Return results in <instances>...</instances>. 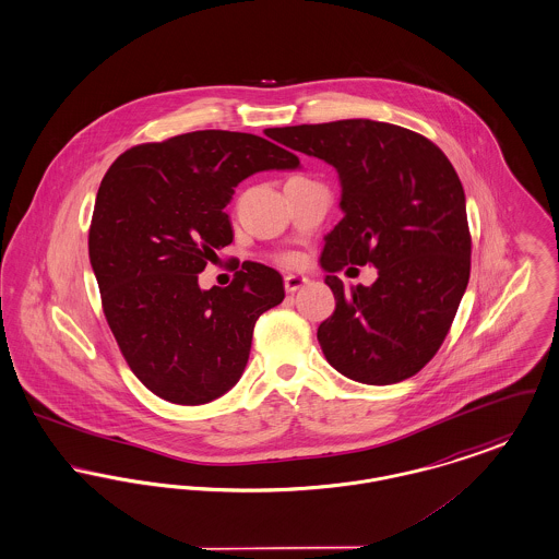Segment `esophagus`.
<instances>
[{"label": "esophagus", "instance_id": "esophagus-1", "mask_svg": "<svg viewBox=\"0 0 559 559\" xmlns=\"http://www.w3.org/2000/svg\"><path fill=\"white\" fill-rule=\"evenodd\" d=\"M306 283H308L306 276L289 274V276H285V292H287V294H296L297 289H301Z\"/></svg>", "mask_w": 559, "mask_h": 559}]
</instances>
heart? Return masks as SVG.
Returning a JSON list of instances; mask_svg holds the SVG:
<instances>
[{
    "mask_svg": "<svg viewBox=\"0 0 559 559\" xmlns=\"http://www.w3.org/2000/svg\"><path fill=\"white\" fill-rule=\"evenodd\" d=\"M281 262L287 263V265H294V263H297V258L296 255H283Z\"/></svg>",
    "mask_w": 559,
    "mask_h": 559,
    "instance_id": "obj_1",
    "label": "heart"
}]
</instances>
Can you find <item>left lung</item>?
Segmentation results:
<instances>
[{"label": "left lung", "instance_id": "8db88e82", "mask_svg": "<svg viewBox=\"0 0 559 559\" xmlns=\"http://www.w3.org/2000/svg\"><path fill=\"white\" fill-rule=\"evenodd\" d=\"M274 139L337 170L342 222L321 265L335 310L317 331L331 367L386 386L412 378L443 344L471 274L459 175L427 136L376 120L272 129ZM371 262V288L343 289L344 264Z\"/></svg>", "mask_w": 559, "mask_h": 559}]
</instances>
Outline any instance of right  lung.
<instances>
[{
	"label": "right lung",
	"instance_id": "obj_1",
	"mask_svg": "<svg viewBox=\"0 0 559 559\" xmlns=\"http://www.w3.org/2000/svg\"><path fill=\"white\" fill-rule=\"evenodd\" d=\"M296 154L249 132L197 131L124 152L100 181L88 255L103 312L132 373L160 399L200 405L228 393L255 321L285 297L283 276L245 262L228 287L198 274L234 238V188Z\"/></svg>",
	"mask_w": 559,
	"mask_h": 559
}]
</instances>
